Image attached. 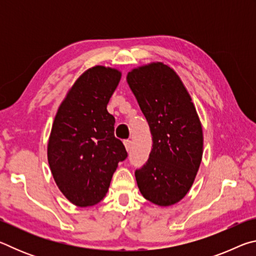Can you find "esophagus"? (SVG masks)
Wrapping results in <instances>:
<instances>
[{"label": "esophagus", "mask_w": 256, "mask_h": 256, "mask_svg": "<svg viewBox=\"0 0 256 256\" xmlns=\"http://www.w3.org/2000/svg\"><path fill=\"white\" fill-rule=\"evenodd\" d=\"M123 144L125 146V149H126L128 151L131 149V146H132V141L131 140H124Z\"/></svg>", "instance_id": "1"}]
</instances>
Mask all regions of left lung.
Returning <instances> with one entry per match:
<instances>
[{
    "instance_id": "1",
    "label": "left lung",
    "mask_w": 256,
    "mask_h": 256,
    "mask_svg": "<svg viewBox=\"0 0 256 256\" xmlns=\"http://www.w3.org/2000/svg\"><path fill=\"white\" fill-rule=\"evenodd\" d=\"M126 81L148 120L152 149L138 188L160 206L180 202L196 180L203 154V132L196 106L178 74L167 64L151 62L132 68Z\"/></svg>"
}]
</instances>
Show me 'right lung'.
Wrapping results in <instances>:
<instances>
[{
    "instance_id": "1",
    "label": "right lung",
    "mask_w": 256,
    "mask_h": 256,
    "mask_svg": "<svg viewBox=\"0 0 256 256\" xmlns=\"http://www.w3.org/2000/svg\"><path fill=\"white\" fill-rule=\"evenodd\" d=\"M118 68L94 66L78 78L56 112L47 159L63 196L76 206L105 198L112 174L128 157L114 136L115 118L107 104L120 84Z\"/></svg>"
}]
</instances>
